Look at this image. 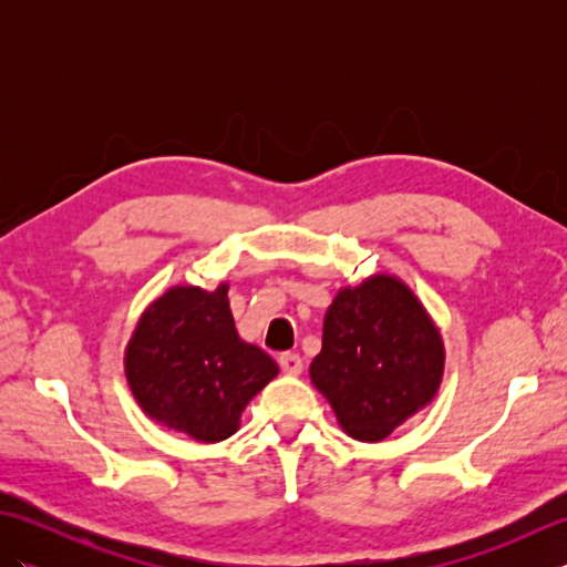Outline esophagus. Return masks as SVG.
Here are the masks:
<instances>
[{"mask_svg":"<svg viewBox=\"0 0 567 567\" xmlns=\"http://www.w3.org/2000/svg\"><path fill=\"white\" fill-rule=\"evenodd\" d=\"M277 363H280L282 372H287V375H299V372H302V370H305V363H302V355H299V353H292V351H287V353H282L280 358H277Z\"/></svg>","mask_w":567,"mask_h":567,"instance_id":"1","label":"esophagus"}]
</instances>
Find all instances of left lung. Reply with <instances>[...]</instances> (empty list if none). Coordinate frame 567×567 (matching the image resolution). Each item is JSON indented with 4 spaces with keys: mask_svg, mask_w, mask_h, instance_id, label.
<instances>
[{
    "mask_svg": "<svg viewBox=\"0 0 567 567\" xmlns=\"http://www.w3.org/2000/svg\"><path fill=\"white\" fill-rule=\"evenodd\" d=\"M309 375L348 436L382 441L433 400L443 343L416 297L380 275L333 299Z\"/></svg>",
    "mask_w": 567,
    "mask_h": 567,
    "instance_id": "left-lung-1",
    "label": "left lung"
}]
</instances>
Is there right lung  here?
<instances>
[{
	"label": "right lung",
	"instance_id": "obj_1",
	"mask_svg": "<svg viewBox=\"0 0 567 567\" xmlns=\"http://www.w3.org/2000/svg\"><path fill=\"white\" fill-rule=\"evenodd\" d=\"M226 292L228 285L173 287L126 348V378L143 412L202 443L231 436L252 394L277 375L268 353L238 339Z\"/></svg>",
	"mask_w": 567,
	"mask_h": 567
}]
</instances>
